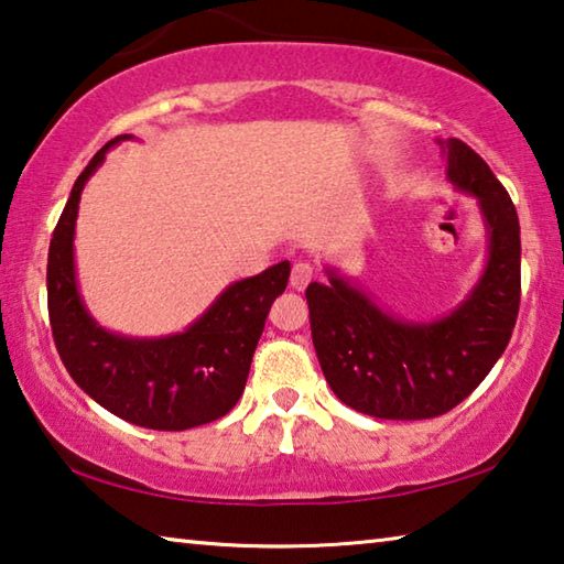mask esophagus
Listing matches in <instances>:
<instances>
[{"label": "esophagus", "instance_id": "esophagus-1", "mask_svg": "<svg viewBox=\"0 0 564 564\" xmlns=\"http://www.w3.org/2000/svg\"><path fill=\"white\" fill-rule=\"evenodd\" d=\"M313 265L311 263H305V261H299V263H293V269H291V285L295 291H303L305 285H308L311 281H313Z\"/></svg>", "mask_w": 564, "mask_h": 564}]
</instances>
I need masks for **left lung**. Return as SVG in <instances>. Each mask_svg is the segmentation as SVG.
Returning a JSON list of instances; mask_svg holds the SVG:
<instances>
[{
  "instance_id": "left-lung-1",
  "label": "left lung",
  "mask_w": 564,
  "mask_h": 564,
  "mask_svg": "<svg viewBox=\"0 0 564 564\" xmlns=\"http://www.w3.org/2000/svg\"><path fill=\"white\" fill-rule=\"evenodd\" d=\"M455 188L477 198L488 265L470 295L441 321L390 316L328 269L305 301L323 376L343 403L383 420H425L473 393L508 348L520 311V221L508 191L460 139L437 141Z\"/></svg>"
}]
</instances>
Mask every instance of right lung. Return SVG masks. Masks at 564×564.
Returning a JSON list of instances; mask_svg holds the SVG:
<instances>
[{
	"label": "right lung",
	"mask_w": 564,
	"mask_h": 564,
	"mask_svg": "<svg viewBox=\"0 0 564 564\" xmlns=\"http://www.w3.org/2000/svg\"><path fill=\"white\" fill-rule=\"evenodd\" d=\"M111 139L82 171L59 216L46 261V301L54 346L84 393L127 423L151 431H188L231 410L246 388L253 350L275 295L285 291L291 263L228 285L202 318L166 338H127L101 328L84 308L74 271V226L84 184Z\"/></svg>",
	"instance_id": "1"
}]
</instances>
